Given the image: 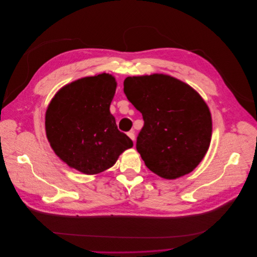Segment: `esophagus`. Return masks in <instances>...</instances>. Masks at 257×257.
I'll use <instances>...</instances> for the list:
<instances>
[{
	"instance_id": "esophagus-1",
	"label": "esophagus",
	"mask_w": 257,
	"mask_h": 257,
	"mask_svg": "<svg viewBox=\"0 0 257 257\" xmlns=\"http://www.w3.org/2000/svg\"><path fill=\"white\" fill-rule=\"evenodd\" d=\"M127 136H128L133 141H135V132H134V131H130V132L127 133Z\"/></svg>"
}]
</instances>
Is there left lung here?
I'll return each mask as SVG.
<instances>
[{
    "label": "left lung",
    "mask_w": 257,
    "mask_h": 257,
    "mask_svg": "<svg viewBox=\"0 0 257 257\" xmlns=\"http://www.w3.org/2000/svg\"><path fill=\"white\" fill-rule=\"evenodd\" d=\"M124 94L142 114L136 149L149 169L164 179L189 174L208 151L209 108L188 84L162 74L126 77Z\"/></svg>",
    "instance_id": "obj_1"
}]
</instances>
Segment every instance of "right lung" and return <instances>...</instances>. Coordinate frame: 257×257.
I'll return each mask as SVG.
<instances>
[{"label": "right lung", "instance_id": "right-lung-1", "mask_svg": "<svg viewBox=\"0 0 257 257\" xmlns=\"http://www.w3.org/2000/svg\"><path fill=\"white\" fill-rule=\"evenodd\" d=\"M115 91L112 75L84 77L60 90L46 112V133L53 151L85 175L112 167L119 155L133 146L109 113Z\"/></svg>", "mask_w": 257, "mask_h": 257}]
</instances>
